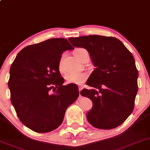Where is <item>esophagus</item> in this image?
<instances>
[{
  "label": "esophagus",
  "instance_id": "1",
  "mask_svg": "<svg viewBox=\"0 0 150 150\" xmlns=\"http://www.w3.org/2000/svg\"><path fill=\"white\" fill-rule=\"evenodd\" d=\"M82 87H81V86H80L79 87V94H80V96H81V90H82Z\"/></svg>",
  "mask_w": 150,
  "mask_h": 150
}]
</instances>
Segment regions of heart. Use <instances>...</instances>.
Here are the masks:
<instances>
[{
  "instance_id": "1",
  "label": "heart",
  "mask_w": 150,
  "mask_h": 150,
  "mask_svg": "<svg viewBox=\"0 0 150 150\" xmlns=\"http://www.w3.org/2000/svg\"><path fill=\"white\" fill-rule=\"evenodd\" d=\"M85 53H88L86 50L83 48H77L74 51V56H75L77 59L81 61L83 56ZM59 70L61 72L62 71V62H60V64H59ZM87 77H88V75L86 73H70L67 75L66 79L67 81L69 83L82 84L86 81Z\"/></svg>"
}]
</instances>
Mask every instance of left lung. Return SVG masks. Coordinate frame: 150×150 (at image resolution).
Here are the masks:
<instances>
[{"instance_id":"8db88e82","label":"left lung","mask_w":150,"mask_h":150,"mask_svg":"<svg viewBox=\"0 0 150 150\" xmlns=\"http://www.w3.org/2000/svg\"><path fill=\"white\" fill-rule=\"evenodd\" d=\"M69 41L74 47L86 49L96 67L86 82L93 88L81 91L93 103L87 120L96 128L118 127L133 111L138 91L139 72L133 55L111 36L89 35Z\"/></svg>"}]
</instances>
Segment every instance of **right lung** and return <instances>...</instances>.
I'll return each mask as SVG.
<instances>
[{"label": "right lung", "mask_w": 150, "mask_h": 150, "mask_svg": "<svg viewBox=\"0 0 150 150\" xmlns=\"http://www.w3.org/2000/svg\"><path fill=\"white\" fill-rule=\"evenodd\" d=\"M72 49L66 39H50L23 48L11 64V103L21 122L33 131L48 133L59 127L79 96L78 86L64 85L59 72L62 54Z\"/></svg>", "instance_id": "right-lung-1"}]
</instances>
